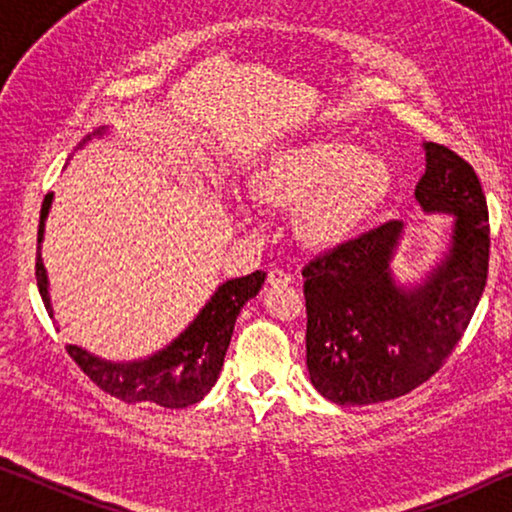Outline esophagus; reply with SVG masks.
<instances>
[{
    "instance_id": "34e87169",
    "label": "esophagus",
    "mask_w": 512,
    "mask_h": 512,
    "mask_svg": "<svg viewBox=\"0 0 512 512\" xmlns=\"http://www.w3.org/2000/svg\"><path fill=\"white\" fill-rule=\"evenodd\" d=\"M268 284L270 286H289L291 284V275H289V272L279 270V268H272L268 272Z\"/></svg>"
}]
</instances>
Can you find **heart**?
Instances as JSON below:
<instances>
[{
    "label": "heart",
    "instance_id": "1",
    "mask_svg": "<svg viewBox=\"0 0 512 512\" xmlns=\"http://www.w3.org/2000/svg\"><path fill=\"white\" fill-rule=\"evenodd\" d=\"M391 191V167L345 137L277 149L249 179L258 207L296 214L298 242L312 251L340 249L359 237L387 205Z\"/></svg>",
    "mask_w": 512,
    "mask_h": 512
}]
</instances>
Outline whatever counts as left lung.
Here are the masks:
<instances>
[{"label":"left lung","instance_id":"1","mask_svg":"<svg viewBox=\"0 0 512 512\" xmlns=\"http://www.w3.org/2000/svg\"><path fill=\"white\" fill-rule=\"evenodd\" d=\"M415 188L424 212L454 214L452 247L424 284L391 279L401 221L382 223L303 268L307 370L338 405H370L410 394L443 368L471 324L487 284L489 212L471 165L443 144H424Z\"/></svg>","mask_w":512,"mask_h":512}]
</instances>
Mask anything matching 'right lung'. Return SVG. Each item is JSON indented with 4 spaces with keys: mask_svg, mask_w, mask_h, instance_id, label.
<instances>
[{
    "mask_svg": "<svg viewBox=\"0 0 512 512\" xmlns=\"http://www.w3.org/2000/svg\"><path fill=\"white\" fill-rule=\"evenodd\" d=\"M53 193H46L41 202L39 233H37V286L44 300L46 312L53 314L48 300L46 270L41 263V237H44V221L51 209ZM265 282V272L256 270L247 277L230 279L221 284L212 300L202 307L198 319L172 342L163 352L153 354L146 361L111 363L88 354L86 349L67 345V354L97 384L104 394L118 398L123 403H156L163 408H188L202 401L214 387L226 359L230 335H233L235 319L247 300L258 293Z\"/></svg>",
    "mask_w": 512,
    "mask_h": 512,
    "instance_id": "1",
    "label": "right lung"
}]
</instances>
